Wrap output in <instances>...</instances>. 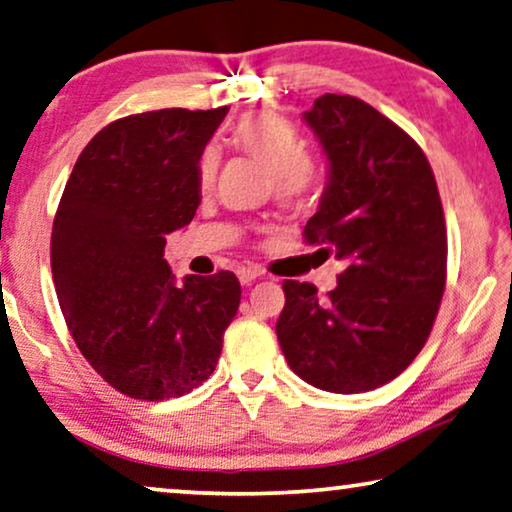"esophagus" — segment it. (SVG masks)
Instances as JSON below:
<instances>
[{
	"mask_svg": "<svg viewBox=\"0 0 512 512\" xmlns=\"http://www.w3.org/2000/svg\"><path fill=\"white\" fill-rule=\"evenodd\" d=\"M236 276H239L241 285H250L253 280L262 276V269H259V266H243V269L236 271Z\"/></svg>",
	"mask_w": 512,
	"mask_h": 512,
	"instance_id": "esophagus-1",
	"label": "esophagus"
}]
</instances>
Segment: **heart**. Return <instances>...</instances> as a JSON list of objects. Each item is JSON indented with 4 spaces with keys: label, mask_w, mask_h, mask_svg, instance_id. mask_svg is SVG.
<instances>
[{
    "label": "heart",
    "mask_w": 512,
    "mask_h": 512,
    "mask_svg": "<svg viewBox=\"0 0 512 512\" xmlns=\"http://www.w3.org/2000/svg\"><path fill=\"white\" fill-rule=\"evenodd\" d=\"M234 143L271 171L273 197L287 208H301L318 190V169L306 157V143L285 118L276 113H248L236 122ZM218 169V153L206 148L199 155V181L208 185Z\"/></svg>",
    "instance_id": "obj_1"
}]
</instances>
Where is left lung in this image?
<instances>
[{"instance_id": "1", "label": "left lung", "mask_w": 512, "mask_h": 512, "mask_svg": "<svg viewBox=\"0 0 512 512\" xmlns=\"http://www.w3.org/2000/svg\"><path fill=\"white\" fill-rule=\"evenodd\" d=\"M304 122L327 157V185L306 241L345 269L327 297L285 280L280 350L308 385L359 394L417 357L445 290L448 236L420 146L362 99L322 95Z\"/></svg>"}]
</instances>
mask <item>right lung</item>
Wrapping results in <instances>:
<instances>
[{"mask_svg": "<svg viewBox=\"0 0 512 512\" xmlns=\"http://www.w3.org/2000/svg\"><path fill=\"white\" fill-rule=\"evenodd\" d=\"M162 109L106 125L74 164L50 236L55 292L78 350L141 401L192 392L215 371L241 301L232 271L176 283L167 234L197 213L199 155L225 120Z\"/></svg>", "mask_w": 512, "mask_h": 512, "instance_id": "add662e5", "label": "right lung"}]
</instances>
